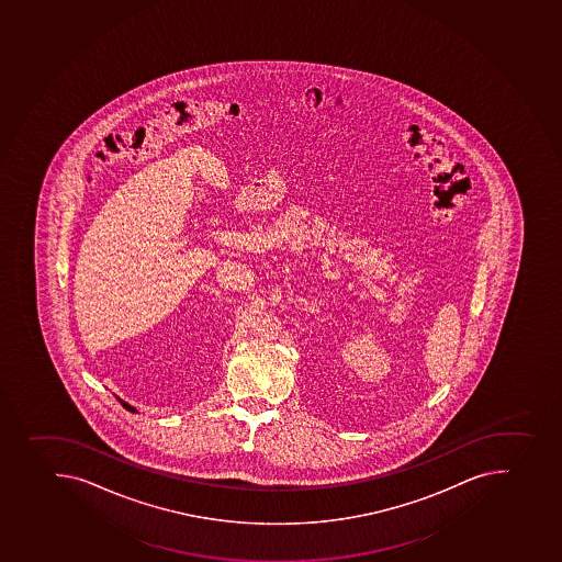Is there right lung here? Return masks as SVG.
<instances>
[{"label": "right lung", "mask_w": 562, "mask_h": 562, "mask_svg": "<svg viewBox=\"0 0 562 562\" xmlns=\"http://www.w3.org/2000/svg\"><path fill=\"white\" fill-rule=\"evenodd\" d=\"M121 404L124 405L126 409L133 411V413H135V407H132V405H127L126 402H121Z\"/></svg>", "instance_id": "add662e5"}]
</instances>
